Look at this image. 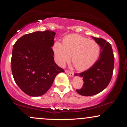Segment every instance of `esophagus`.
<instances>
[{
  "instance_id": "obj_1",
  "label": "esophagus",
  "mask_w": 127,
  "mask_h": 127,
  "mask_svg": "<svg viewBox=\"0 0 127 127\" xmlns=\"http://www.w3.org/2000/svg\"><path fill=\"white\" fill-rule=\"evenodd\" d=\"M66 73L67 74V75H69L70 77H73L74 75V73L73 72H69V71H66Z\"/></svg>"
}]
</instances>
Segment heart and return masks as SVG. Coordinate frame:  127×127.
Segmentation results:
<instances>
[{"instance_id": "b5f03b06", "label": "heart", "mask_w": 127, "mask_h": 127, "mask_svg": "<svg viewBox=\"0 0 127 127\" xmlns=\"http://www.w3.org/2000/svg\"><path fill=\"white\" fill-rule=\"evenodd\" d=\"M55 61L63 67L70 60L78 70H87L94 64L100 54V47L96 41L79 34H72L64 38L63 44L55 41L53 46Z\"/></svg>"}]
</instances>
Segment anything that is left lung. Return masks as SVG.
<instances>
[{"mask_svg":"<svg viewBox=\"0 0 127 127\" xmlns=\"http://www.w3.org/2000/svg\"><path fill=\"white\" fill-rule=\"evenodd\" d=\"M92 38L100 46L99 57L89 69L79 74H74V76L83 79V87L76 90L80 95L83 96L96 95L105 89L112 79L114 68V55L111 44L101 38L93 36Z\"/></svg>","mask_w":127,"mask_h":127,"instance_id":"left-lung-1","label":"left lung"}]
</instances>
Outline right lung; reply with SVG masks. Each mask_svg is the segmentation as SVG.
<instances>
[{
    "instance_id": "1",
    "label": "right lung",
    "mask_w": 127,
    "mask_h": 127,
    "mask_svg": "<svg viewBox=\"0 0 127 127\" xmlns=\"http://www.w3.org/2000/svg\"><path fill=\"white\" fill-rule=\"evenodd\" d=\"M55 35L51 31H36L22 36L14 44L12 73L17 86L29 96L44 94L55 76L64 72L54 61L51 47Z\"/></svg>"
}]
</instances>
